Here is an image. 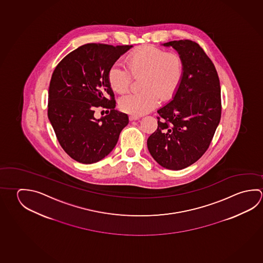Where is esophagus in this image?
Wrapping results in <instances>:
<instances>
[{
	"instance_id": "1",
	"label": "esophagus",
	"mask_w": 263,
	"mask_h": 263,
	"mask_svg": "<svg viewBox=\"0 0 263 263\" xmlns=\"http://www.w3.org/2000/svg\"><path fill=\"white\" fill-rule=\"evenodd\" d=\"M140 117L138 116H129V120L130 121H134V120H138Z\"/></svg>"
}]
</instances>
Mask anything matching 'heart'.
<instances>
[{"label": "heart", "mask_w": 263, "mask_h": 263, "mask_svg": "<svg viewBox=\"0 0 263 263\" xmlns=\"http://www.w3.org/2000/svg\"><path fill=\"white\" fill-rule=\"evenodd\" d=\"M144 74L140 92L122 96L119 106L122 111L133 116H143L160 105L161 98L169 100L179 88L184 77V62L179 53L154 46H145L130 54L127 66L121 62L111 65L108 79L117 92L129 88L134 76Z\"/></svg>", "instance_id": "heart-1"}]
</instances>
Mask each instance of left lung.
<instances>
[{
    "label": "left lung",
    "mask_w": 263,
    "mask_h": 263,
    "mask_svg": "<svg viewBox=\"0 0 263 263\" xmlns=\"http://www.w3.org/2000/svg\"><path fill=\"white\" fill-rule=\"evenodd\" d=\"M184 62L175 97L158 110V128L147 138L153 159L166 169L181 170L206 152L221 120V86L216 68L197 42H166Z\"/></svg>",
    "instance_id": "1"
}]
</instances>
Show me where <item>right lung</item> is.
Segmentation results:
<instances>
[{
	"mask_svg": "<svg viewBox=\"0 0 263 263\" xmlns=\"http://www.w3.org/2000/svg\"><path fill=\"white\" fill-rule=\"evenodd\" d=\"M131 47L88 43L65 56L52 73L48 117L61 147L74 161L91 164L102 160L128 124V116L115 109L108 73ZM97 107L109 114L96 120Z\"/></svg>",
	"mask_w": 263,
	"mask_h": 263,
	"instance_id": "add662e5",
	"label": "right lung"
}]
</instances>
